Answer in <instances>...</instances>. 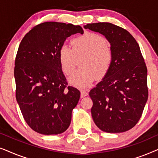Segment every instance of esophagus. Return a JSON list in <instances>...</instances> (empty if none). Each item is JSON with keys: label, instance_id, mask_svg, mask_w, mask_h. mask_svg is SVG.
<instances>
[{"label": "esophagus", "instance_id": "34e87169", "mask_svg": "<svg viewBox=\"0 0 158 158\" xmlns=\"http://www.w3.org/2000/svg\"><path fill=\"white\" fill-rule=\"evenodd\" d=\"M81 98H83V97H85V96H88V93L85 90H81Z\"/></svg>", "mask_w": 158, "mask_h": 158}]
</instances>
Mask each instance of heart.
Wrapping results in <instances>:
<instances>
[{
    "label": "heart",
    "instance_id": "1",
    "mask_svg": "<svg viewBox=\"0 0 158 158\" xmlns=\"http://www.w3.org/2000/svg\"><path fill=\"white\" fill-rule=\"evenodd\" d=\"M73 49L62 45L58 52V60L64 74L70 75L75 68V55L85 54L82 66L69 77L73 85L86 88L91 85L97 76L103 77L111 65L112 50L106 40L99 34L86 32L72 42Z\"/></svg>",
    "mask_w": 158,
    "mask_h": 158
}]
</instances>
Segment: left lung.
Wrapping results in <instances>:
<instances>
[{"mask_svg": "<svg viewBox=\"0 0 158 158\" xmlns=\"http://www.w3.org/2000/svg\"><path fill=\"white\" fill-rule=\"evenodd\" d=\"M111 44V65L102 81L90 90L91 114L101 130L128 131L137 124L148 98V70L139 44L126 29L111 23H88Z\"/></svg>", "mask_w": 158, "mask_h": 158, "instance_id": "obj_1", "label": "left lung"}]
</instances>
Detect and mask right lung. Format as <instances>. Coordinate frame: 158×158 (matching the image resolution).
<instances>
[{"mask_svg": "<svg viewBox=\"0 0 158 158\" xmlns=\"http://www.w3.org/2000/svg\"><path fill=\"white\" fill-rule=\"evenodd\" d=\"M83 34L80 26L44 22L31 29L19 44L15 60L16 98L27 124L36 132L58 135L70 124L81 93L67 86L58 60L66 39Z\"/></svg>", "mask_w": 158, "mask_h": 158, "instance_id": "1", "label": "right lung"}]
</instances>
